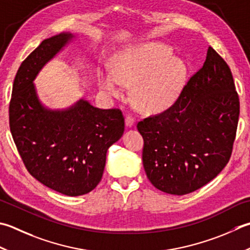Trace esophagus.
<instances>
[{
    "label": "esophagus",
    "instance_id": "esophagus-1",
    "mask_svg": "<svg viewBox=\"0 0 250 250\" xmlns=\"http://www.w3.org/2000/svg\"><path fill=\"white\" fill-rule=\"evenodd\" d=\"M134 125V118L133 116L132 115H126L125 116V125L129 126V128H131L132 125Z\"/></svg>",
    "mask_w": 250,
    "mask_h": 250
}]
</instances>
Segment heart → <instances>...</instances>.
Segmentation results:
<instances>
[{"instance_id":"1","label":"heart","mask_w":250,"mask_h":250,"mask_svg":"<svg viewBox=\"0 0 250 250\" xmlns=\"http://www.w3.org/2000/svg\"><path fill=\"white\" fill-rule=\"evenodd\" d=\"M164 44H147L121 55L114 73H100L101 89L118 97L124 85H134V100L141 109L157 112L167 109L177 99L187 75L184 63L170 58Z\"/></svg>"}]
</instances>
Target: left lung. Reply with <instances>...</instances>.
I'll list each match as a JSON object with an SVG mask.
<instances>
[{"instance_id":"1","label":"left lung","mask_w":250,"mask_h":250,"mask_svg":"<svg viewBox=\"0 0 250 250\" xmlns=\"http://www.w3.org/2000/svg\"><path fill=\"white\" fill-rule=\"evenodd\" d=\"M239 99L229 65L211 46L167 110L138 122L142 159L156 188L185 195L209 183L231 158Z\"/></svg>"}]
</instances>
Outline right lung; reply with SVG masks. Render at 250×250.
Wrapping results in <instances>:
<instances>
[{
	"label": "right lung",
	"instance_id": "add662e5",
	"mask_svg": "<svg viewBox=\"0 0 250 250\" xmlns=\"http://www.w3.org/2000/svg\"><path fill=\"white\" fill-rule=\"evenodd\" d=\"M71 34L42 41L15 77L9 102V129L24 167L45 187L67 196H80L101 182L106 153L125 131L118 108L100 109L80 101L65 111L44 109L33 79L65 45Z\"/></svg>",
	"mask_w": 250,
	"mask_h": 250
}]
</instances>
